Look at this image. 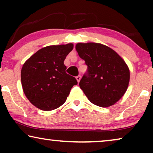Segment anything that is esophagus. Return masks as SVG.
I'll list each match as a JSON object with an SVG mask.
<instances>
[{"label": "esophagus", "mask_w": 153, "mask_h": 153, "mask_svg": "<svg viewBox=\"0 0 153 153\" xmlns=\"http://www.w3.org/2000/svg\"><path fill=\"white\" fill-rule=\"evenodd\" d=\"M76 79L77 81H78V83H79V81H80L81 79V75H78V76H77L76 77Z\"/></svg>", "instance_id": "esophagus-1"}]
</instances>
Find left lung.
I'll return each instance as SVG.
<instances>
[{
	"label": "left lung",
	"mask_w": 153,
	"mask_h": 153,
	"mask_svg": "<svg viewBox=\"0 0 153 153\" xmlns=\"http://www.w3.org/2000/svg\"><path fill=\"white\" fill-rule=\"evenodd\" d=\"M76 50L88 72L81 79V89L95 105H114L128 88L130 72L126 62L114 49L100 43H78Z\"/></svg>",
	"instance_id": "8db88e82"
}]
</instances>
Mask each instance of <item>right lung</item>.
Listing matches in <instances>:
<instances>
[{
  "mask_svg": "<svg viewBox=\"0 0 153 153\" xmlns=\"http://www.w3.org/2000/svg\"><path fill=\"white\" fill-rule=\"evenodd\" d=\"M74 47L72 43L48 46L30 56L21 71L23 91L35 107L51 111L66 101L76 79L67 74L64 60Z\"/></svg>",
  "mask_w": 153,
  "mask_h": 153,
  "instance_id": "1",
  "label": "right lung"
}]
</instances>
